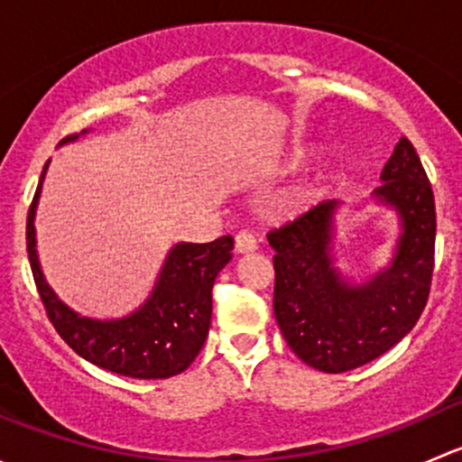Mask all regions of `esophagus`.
I'll use <instances>...</instances> for the list:
<instances>
[{
  "label": "esophagus",
  "instance_id": "34e87169",
  "mask_svg": "<svg viewBox=\"0 0 462 462\" xmlns=\"http://www.w3.org/2000/svg\"><path fill=\"white\" fill-rule=\"evenodd\" d=\"M235 248L239 254H248L257 250V236L253 230H241L235 239Z\"/></svg>",
  "mask_w": 462,
  "mask_h": 462
}]
</instances>
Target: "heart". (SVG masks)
Returning a JSON list of instances; mask_svg holds the SVG:
<instances>
[{
	"label": "heart",
	"mask_w": 462,
	"mask_h": 462,
	"mask_svg": "<svg viewBox=\"0 0 462 462\" xmlns=\"http://www.w3.org/2000/svg\"><path fill=\"white\" fill-rule=\"evenodd\" d=\"M310 156H313V147H309V144H295V147H292L291 152L286 153V158H283L282 170L283 171L300 170V167L304 165V162L309 161ZM319 188H321V179H319V176H315L313 180H309V183L301 185L300 192H297V197H295L297 205H306V203L313 201V199L319 194Z\"/></svg>",
	"instance_id": "1"
}]
</instances>
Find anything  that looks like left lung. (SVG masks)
Returning <instances> with one entry per match:
<instances>
[{
	"instance_id": "8db88e82",
	"label": "left lung",
	"mask_w": 462,
	"mask_h": 462,
	"mask_svg": "<svg viewBox=\"0 0 462 462\" xmlns=\"http://www.w3.org/2000/svg\"><path fill=\"white\" fill-rule=\"evenodd\" d=\"M374 197L398 212L400 239L391 263L365 283L333 265L337 201L315 205L268 232L274 250V318L301 362L344 374L375 360L416 326L430 297L436 205L420 158L400 138Z\"/></svg>"
}]
</instances>
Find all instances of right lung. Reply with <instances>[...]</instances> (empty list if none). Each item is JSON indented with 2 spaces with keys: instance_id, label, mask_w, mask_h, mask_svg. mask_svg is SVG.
Wrapping results in <instances>:
<instances>
[{
  "instance_id": "1",
  "label": "right lung",
  "mask_w": 462,
  "mask_h": 462,
  "mask_svg": "<svg viewBox=\"0 0 462 462\" xmlns=\"http://www.w3.org/2000/svg\"><path fill=\"white\" fill-rule=\"evenodd\" d=\"M76 138L78 134L62 143ZM46 167L49 162L42 171L26 218V250L51 324L78 356L111 374L138 380H162L183 374L201 353L208 337L214 279L232 259L235 239L227 235L212 244H176L141 309L120 319L82 318L55 295L37 259L35 208Z\"/></svg>"
}]
</instances>
